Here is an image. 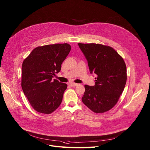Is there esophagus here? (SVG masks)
I'll list each match as a JSON object with an SVG mask.
<instances>
[{"label": "esophagus", "instance_id": "1", "mask_svg": "<svg viewBox=\"0 0 150 150\" xmlns=\"http://www.w3.org/2000/svg\"><path fill=\"white\" fill-rule=\"evenodd\" d=\"M69 84H70V86H72V87H75V86H78V84L77 83H71Z\"/></svg>", "mask_w": 150, "mask_h": 150}]
</instances>
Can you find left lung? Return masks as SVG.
Returning a JSON list of instances; mask_svg holds the SVG:
<instances>
[{
    "instance_id": "1",
    "label": "left lung",
    "mask_w": 150,
    "mask_h": 150,
    "mask_svg": "<svg viewBox=\"0 0 150 150\" xmlns=\"http://www.w3.org/2000/svg\"><path fill=\"white\" fill-rule=\"evenodd\" d=\"M89 68L95 74V85H85L83 103L95 113H103L117 103L127 82V66L123 58L111 47L78 43Z\"/></svg>"
}]
</instances>
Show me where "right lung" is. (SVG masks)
Wrapping results in <instances>:
<instances>
[{"mask_svg": "<svg viewBox=\"0 0 150 150\" xmlns=\"http://www.w3.org/2000/svg\"><path fill=\"white\" fill-rule=\"evenodd\" d=\"M71 50L69 44L36 47L23 60L21 86L30 104L38 112L49 114L61 105L66 83L52 78L60 72L61 64Z\"/></svg>", "mask_w": 150, "mask_h": 150, "instance_id": "add662e5", "label": "right lung"}]
</instances>
